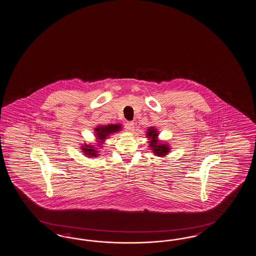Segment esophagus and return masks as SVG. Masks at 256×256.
Wrapping results in <instances>:
<instances>
[{
    "instance_id": "obj_1",
    "label": "esophagus",
    "mask_w": 256,
    "mask_h": 256,
    "mask_svg": "<svg viewBox=\"0 0 256 256\" xmlns=\"http://www.w3.org/2000/svg\"><path fill=\"white\" fill-rule=\"evenodd\" d=\"M124 128L126 132H132L134 128V123L133 122H126L124 124Z\"/></svg>"
}]
</instances>
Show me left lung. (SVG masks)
Returning a JSON list of instances; mask_svg holds the SVG:
<instances>
[{
	"label": "left lung",
	"instance_id": "8db88e82",
	"mask_svg": "<svg viewBox=\"0 0 256 256\" xmlns=\"http://www.w3.org/2000/svg\"><path fill=\"white\" fill-rule=\"evenodd\" d=\"M157 132H156V128H150L148 132V137L150 138L152 140L150 141V146L154 150V154H156L157 156H163L168 152L170 148L168 146V144H159L158 141L156 140V137H157Z\"/></svg>",
	"mask_w": 256,
	"mask_h": 256
}]
</instances>
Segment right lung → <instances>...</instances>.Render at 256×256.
I'll use <instances>...</instances> for the list:
<instances>
[{"label":"right lung","instance_id":"1","mask_svg":"<svg viewBox=\"0 0 256 256\" xmlns=\"http://www.w3.org/2000/svg\"><path fill=\"white\" fill-rule=\"evenodd\" d=\"M120 126L118 124H108V126H102L100 128H95V132H96V136L98 137L99 140H104L106 139V136H108L110 133L116 132L119 130ZM98 143H101L100 141ZM82 150H84V152H86L84 154L88 155L90 157H97L98 154H96L97 150H95L93 148V146H88V144H84V148H82Z\"/></svg>","mask_w":256,"mask_h":256}]
</instances>
